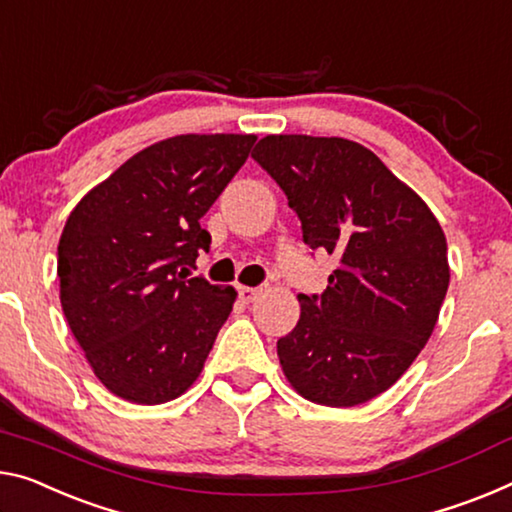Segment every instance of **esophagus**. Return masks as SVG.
<instances>
[{
    "instance_id": "esophagus-1",
    "label": "esophagus",
    "mask_w": 512,
    "mask_h": 512,
    "mask_svg": "<svg viewBox=\"0 0 512 512\" xmlns=\"http://www.w3.org/2000/svg\"><path fill=\"white\" fill-rule=\"evenodd\" d=\"M238 295L242 302H251L261 295V288H249V286H238Z\"/></svg>"
}]
</instances>
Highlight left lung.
Segmentation results:
<instances>
[{"label":"left lung","mask_w":512,"mask_h":512,"mask_svg":"<svg viewBox=\"0 0 512 512\" xmlns=\"http://www.w3.org/2000/svg\"><path fill=\"white\" fill-rule=\"evenodd\" d=\"M251 157L313 251L336 256L322 295H300L277 341L288 382L327 407L366 403L410 368L446 297V238L430 208L373 151L341 137L270 135Z\"/></svg>","instance_id":"1"}]
</instances>
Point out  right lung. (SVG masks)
I'll use <instances>...</instances> for the list:
<instances>
[{
	"mask_svg": "<svg viewBox=\"0 0 512 512\" xmlns=\"http://www.w3.org/2000/svg\"><path fill=\"white\" fill-rule=\"evenodd\" d=\"M254 135H180L144 148L70 212L57 274L70 332L105 387L160 405L199 377L235 302L187 277L210 249L201 217L247 162Z\"/></svg>",
	"mask_w": 512,
	"mask_h": 512,
	"instance_id": "right-lung-1",
	"label": "right lung"
}]
</instances>
